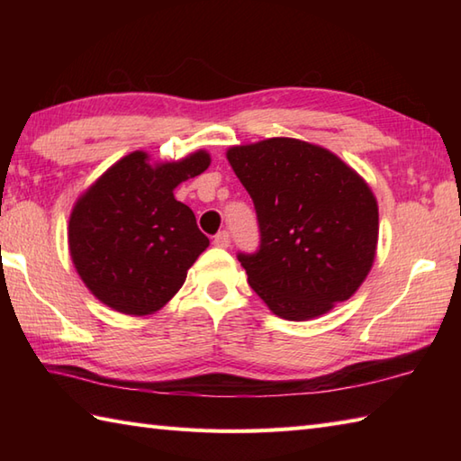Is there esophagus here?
Returning a JSON list of instances; mask_svg holds the SVG:
<instances>
[{
  "mask_svg": "<svg viewBox=\"0 0 461 461\" xmlns=\"http://www.w3.org/2000/svg\"><path fill=\"white\" fill-rule=\"evenodd\" d=\"M230 243H231V236H230V231H220L218 236L213 238V246H218V248H230Z\"/></svg>",
  "mask_w": 461,
  "mask_h": 461,
  "instance_id": "obj_1",
  "label": "esophagus"
}]
</instances>
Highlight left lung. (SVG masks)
<instances>
[{
	"label": "left lung",
	"mask_w": 461,
	"mask_h": 461,
	"mask_svg": "<svg viewBox=\"0 0 461 461\" xmlns=\"http://www.w3.org/2000/svg\"><path fill=\"white\" fill-rule=\"evenodd\" d=\"M228 160L256 205L259 249L238 259L266 305L307 321L355 295L378 243L368 184L337 154L297 139L231 146Z\"/></svg>",
	"instance_id": "1"
}]
</instances>
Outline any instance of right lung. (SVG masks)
<instances>
[{
    "mask_svg": "<svg viewBox=\"0 0 461 461\" xmlns=\"http://www.w3.org/2000/svg\"><path fill=\"white\" fill-rule=\"evenodd\" d=\"M210 154L150 164L131 152L86 190L68 218V251L93 295L124 315H152L184 285L188 269L210 246L178 184L200 176Z\"/></svg>",
    "mask_w": 461,
    "mask_h": 461,
    "instance_id": "1",
    "label": "right lung"
}]
</instances>
